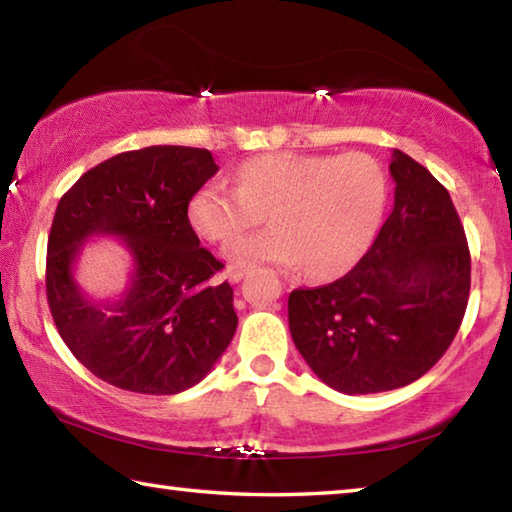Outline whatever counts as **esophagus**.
<instances>
[{"mask_svg": "<svg viewBox=\"0 0 512 512\" xmlns=\"http://www.w3.org/2000/svg\"><path fill=\"white\" fill-rule=\"evenodd\" d=\"M246 273H248L246 266H232V268H228V280H230L232 284H237V282L244 280Z\"/></svg>", "mask_w": 512, "mask_h": 512, "instance_id": "34e87169", "label": "esophagus"}]
</instances>
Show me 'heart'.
Wrapping results in <instances>:
<instances>
[{"label": "heart", "instance_id": "b5f03b06", "mask_svg": "<svg viewBox=\"0 0 512 512\" xmlns=\"http://www.w3.org/2000/svg\"><path fill=\"white\" fill-rule=\"evenodd\" d=\"M386 205V176L366 153L318 155L275 151L237 169V187L210 180L189 198L198 237L228 241L264 211L272 230L225 246L232 264L273 262L314 280L348 271L368 248Z\"/></svg>", "mask_w": 512, "mask_h": 512}]
</instances>
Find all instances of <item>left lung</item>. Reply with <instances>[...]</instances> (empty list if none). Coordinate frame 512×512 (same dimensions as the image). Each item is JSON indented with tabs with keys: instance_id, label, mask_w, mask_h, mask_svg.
<instances>
[{
	"instance_id": "1",
	"label": "left lung",
	"mask_w": 512,
	"mask_h": 512,
	"mask_svg": "<svg viewBox=\"0 0 512 512\" xmlns=\"http://www.w3.org/2000/svg\"><path fill=\"white\" fill-rule=\"evenodd\" d=\"M395 203L359 264L289 296V329L320 381L345 395L402 388L443 357L470 298V248L447 189L402 151Z\"/></svg>"
}]
</instances>
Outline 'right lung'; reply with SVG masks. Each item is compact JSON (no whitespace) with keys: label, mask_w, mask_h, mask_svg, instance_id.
I'll return each mask as SVG.
<instances>
[{"label":"right lung","mask_w":512,"mask_h":512,"mask_svg":"<svg viewBox=\"0 0 512 512\" xmlns=\"http://www.w3.org/2000/svg\"><path fill=\"white\" fill-rule=\"evenodd\" d=\"M219 171L192 146H146L97 164L60 198L47 244V302L60 339L94 377L176 395L214 368L237 329L223 264L201 248L189 198ZM94 234L121 236L132 282L112 303L80 291L73 264Z\"/></svg>","instance_id":"obj_1"}]
</instances>
